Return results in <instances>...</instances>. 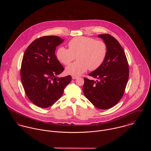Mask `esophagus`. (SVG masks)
I'll use <instances>...</instances> for the list:
<instances>
[{
  "label": "esophagus",
  "mask_w": 151,
  "mask_h": 151,
  "mask_svg": "<svg viewBox=\"0 0 151 151\" xmlns=\"http://www.w3.org/2000/svg\"><path fill=\"white\" fill-rule=\"evenodd\" d=\"M77 78H78L77 76H72V79H73V80H76V79H77Z\"/></svg>",
  "instance_id": "obj_1"
}]
</instances>
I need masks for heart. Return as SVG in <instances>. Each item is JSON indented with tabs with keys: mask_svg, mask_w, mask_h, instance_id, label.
Returning <instances> with one entry per match:
<instances>
[{
	"mask_svg": "<svg viewBox=\"0 0 151 151\" xmlns=\"http://www.w3.org/2000/svg\"><path fill=\"white\" fill-rule=\"evenodd\" d=\"M68 47L69 49L59 47L56 58L61 63L68 65L76 57L78 61L65 68L67 74L74 76L83 74L88 69L90 71L98 69L104 63L108 52L105 42L86 37L73 38L68 43Z\"/></svg>",
	"mask_w": 151,
	"mask_h": 151,
	"instance_id": "1",
	"label": "heart"
}]
</instances>
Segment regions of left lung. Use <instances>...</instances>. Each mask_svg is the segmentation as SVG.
<instances>
[{"label": "left lung", "instance_id": "obj_1", "mask_svg": "<svg viewBox=\"0 0 151 151\" xmlns=\"http://www.w3.org/2000/svg\"><path fill=\"white\" fill-rule=\"evenodd\" d=\"M98 37L107 45V55L102 65L88 74L97 80L84 78L83 91L95 107L108 109L122 99L129 80V68L123 47L113 37L100 34Z\"/></svg>", "mask_w": 151, "mask_h": 151}]
</instances>
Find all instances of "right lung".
Here are the masks:
<instances>
[{
  "mask_svg": "<svg viewBox=\"0 0 151 151\" xmlns=\"http://www.w3.org/2000/svg\"><path fill=\"white\" fill-rule=\"evenodd\" d=\"M63 41L58 36H45L34 41L24 52L20 71L22 84L28 99L38 107L53 105L71 80L70 76L56 77L64 68L55 53L56 47Z\"/></svg>",
  "mask_w": 151,
  "mask_h": 151,
  "instance_id": "add662e5",
  "label": "right lung"
}]
</instances>
